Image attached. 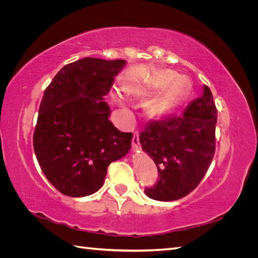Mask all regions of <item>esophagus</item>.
<instances>
[{
  "mask_svg": "<svg viewBox=\"0 0 258 258\" xmlns=\"http://www.w3.org/2000/svg\"><path fill=\"white\" fill-rule=\"evenodd\" d=\"M139 144H140L139 134H138V132H135L134 137H132V147H134V150H138Z\"/></svg>",
  "mask_w": 258,
  "mask_h": 258,
  "instance_id": "34e87169",
  "label": "esophagus"
}]
</instances>
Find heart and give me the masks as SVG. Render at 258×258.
Listing matches in <instances>:
<instances>
[{"label":"heart","instance_id":"heart-1","mask_svg":"<svg viewBox=\"0 0 258 258\" xmlns=\"http://www.w3.org/2000/svg\"><path fill=\"white\" fill-rule=\"evenodd\" d=\"M185 83L186 79L177 76L176 72L162 70L150 76L141 84L126 86L123 91L132 97L143 98L161 90L157 96L148 101L145 106L146 115L151 119H158L173 111L183 102L187 92Z\"/></svg>","mask_w":258,"mask_h":258}]
</instances>
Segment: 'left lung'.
Returning <instances> with one entry per match:
<instances>
[{"label": "left lung", "instance_id": "1", "mask_svg": "<svg viewBox=\"0 0 258 258\" xmlns=\"http://www.w3.org/2000/svg\"><path fill=\"white\" fill-rule=\"evenodd\" d=\"M217 110L212 92L194 100L182 116L152 121L140 134L144 152L157 166L159 179L145 187L148 197L159 201L181 199L201 182L215 153Z\"/></svg>", "mask_w": 258, "mask_h": 258}]
</instances>
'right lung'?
Instances as JSON below:
<instances>
[{"instance_id":"1","label":"right lung","mask_w":258,"mask_h":258,"mask_svg":"<svg viewBox=\"0 0 258 258\" xmlns=\"http://www.w3.org/2000/svg\"><path fill=\"white\" fill-rule=\"evenodd\" d=\"M124 64L121 59H80L62 68L44 91L34 152L46 178L66 196L98 191L110 163L130 150L132 134L114 127L103 100Z\"/></svg>"}]
</instances>
